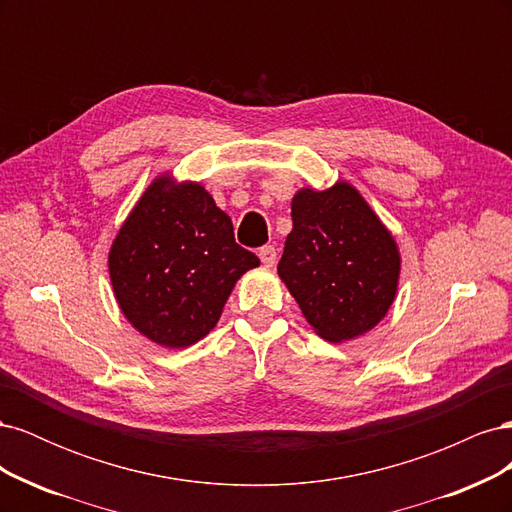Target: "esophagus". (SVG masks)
<instances>
[{"label": "esophagus", "instance_id": "1", "mask_svg": "<svg viewBox=\"0 0 512 512\" xmlns=\"http://www.w3.org/2000/svg\"><path fill=\"white\" fill-rule=\"evenodd\" d=\"M258 256H260L262 265H265V267H273L275 262H277V250H275L273 245H265V247H260Z\"/></svg>", "mask_w": 512, "mask_h": 512}]
</instances>
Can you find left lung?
Wrapping results in <instances>:
<instances>
[{"label": "left lung", "mask_w": 512, "mask_h": 512, "mask_svg": "<svg viewBox=\"0 0 512 512\" xmlns=\"http://www.w3.org/2000/svg\"><path fill=\"white\" fill-rule=\"evenodd\" d=\"M401 254L352 183L292 196V230L277 275L316 335L344 344L365 335L397 297Z\"/></svg>", "instance_id": "left-lung-1"}]
</instances>
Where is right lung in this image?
Here are the masks:
<instances>
[{
	"label": "right lung",
	"instance_id": "add662e5",
	"mask_svg": "<svg viewBox=\"0 0 512 512\" xmlns=\"http://www.w3.org/2000/svg\"><path fill=\"white\" fill-rule=\"evenodd\" d=\"M256 254L235 243L228 215L198 181L162 173L123 220L108 252L121 314L149 342L188 348L209 335Z\"/></svg>",
	"mask_w": 512,
	"mask_h": 512
}]
</instances>
